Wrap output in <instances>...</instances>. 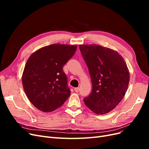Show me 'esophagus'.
Here are the masks:
<instances>
[{
  "instance_id": "1",
  "label": "esophagus",
  "mask_w": 149,
  "mask_h": 149,
  "mask_svg": "<svg viewBox=\"0 0 149 149\" xmlns=\"http://www.w3.org/2000/svg\"><path fill=\"white\" fill-rule=\"evenodd\" d=\"M79 91V88H74V91H75V92L78 93Z\"/></svg>"
}]
</instances>
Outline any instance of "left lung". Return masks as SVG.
Segmentation results:
<instances>
[{
	"instance_id": "obj_1",
	"label": "left lung",
	"mask_w": 149,
	"mask_h": 149,
	"mask_svg": "<svg viewBox=\"0 0 149 149\" xmlns=\"http://www.w3.org/2000/svg\"><path fill=\"white\" fill-rule=\"evenodd\" d=\"M92 82V92L83 101L99 115L109 112L118 106L127 90L130 73L127 64L114 49L99 45H79Z\"/></svg>"
}]
</instances>
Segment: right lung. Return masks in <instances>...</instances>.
Masks as SVG:
<instances>
[{
  "mask_svg": "<svg viewBox=\"0 0 149 149\" xmlns=\"http://www.w3.org/2000/svg\"><path fill=\"white\" fill-rule=\"evenodd\" d=\"M75 45L55 43L33 52L26 61L22 84L32 104L44 112L61 107L70 95L63 66L74 55Z\"/></svg>",
  "mask_w": 149,
  "mask_h": 149,
  "instance_id": "obj_1",
  "label": "right lung"
}]
</instances>
